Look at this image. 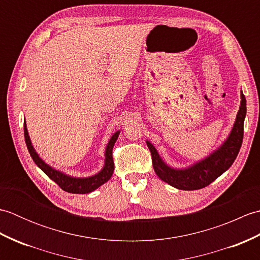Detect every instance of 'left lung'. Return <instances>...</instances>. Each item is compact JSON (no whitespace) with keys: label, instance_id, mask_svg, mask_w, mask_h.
<instances>
[{"label":"left lung","instance_id":"left-lung-1","mask_svg":"<svg viewBox=\"0 0 260 260\" xmlns=\"http://www.w3.org/2000/svg\"><path fill=\"white\" fill-rule=\"evenodd\" d=\"M246 112V98L241 91L240 107L233 129H231L227 140L208 157L186 169H174L169 167L158 155L156 148L146 141V144L151 151L153 168L158 178L179 190H199L212 183L215 179L219 178L233 165L238 155L242 139H244Z\"/></svg>","mask_w":260,"mask_h":260}]
</instances>
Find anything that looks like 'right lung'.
I'll return each instance as SVG.
<instances>
[{
	"label": "right lung",
	"mask_w": 260,
	"mask_h": 260,
	"mask_svg": "<svg viewBox=\"0 0 260 260\" xmlns=\"http://www.w3.org/2000/svg\"><path fill=\"white\" fill-rule=\"evenodd\" d=\"M119 133L120 132L117 131L112 137H110V140L106 146V151H105V164L102 171H99V172L95 175L88 176V178H74V176L64 174L63 172H61V171L51 168L50 165L45 163V161H43L41 157H39L38 153L32 146V143L30 140L29 133H27L26 125L24 121L25 144L33 161H35V163L49 176V178H50L53 182H56V183L61 187L63 191L69 192V193H79V194H85V193L95 191L99 186L103 185L104 183H106V182L112 178L113 172H114L113 147H114L115 142L118 139Z\"/></svg>",
	"instance_id": "add662e5"
}]
</instances>
